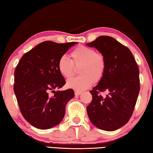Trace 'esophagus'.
<instances>
[{"mask_svg":"<svg viewBox=\"0 0 153 153\" xmlns=\"http://www.w3.org/2000/svg\"><path fill=\"white\" fill-rule=\"evenodd\" d=\"M81 93H82L81 91H78V90H76V91H75V95L78 96V95H79L80 94H81Z\"/></svg>","mask_w":153,"mask_h":153,"instance_id":"esophagus-1","label":"esophagus"}]
</instances>
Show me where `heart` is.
Listing matches in <instances>:
<instances>
[{
    "instance_id": "obj_1",
    "label": "heart",
    "mask_w": 153,
    "mask_h": 153,
    "mask_svg": "<svg viewBox=\"0 0 153 153\" xmlns=\"http://www.w3.org/2000/svg\"><path fill=\"white\" fill-rule=\"evenodd\" d=\"M70 56L71 60L62 56L57 63L59 71L66 79L74 76V65H81L79 73L82 75L67 82V86L69 88L78 91L86 90L104 77L107 69V60L104 54L96 52L88 46L79 45L71 52Z\"/></svg>"
}]
</instances>
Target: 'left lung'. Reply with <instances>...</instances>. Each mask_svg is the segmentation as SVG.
<instances>
[{
  "instance_id": "left-lung-1",
  "label": "left lung",
  "mask_w": 153,
  "mask_h": 153,
  "mask_svg": "<svg viewBox=\"0 0 153 153\" xmlns=\"http://www.w3.org/2000/svg\"><path fill=\"white\" fill-rule=\"evenodd\" d=\"M104 54L107 69L104 77L90 90L92 100L86 109L93 125L114 131L128 122L140 91L139 68L130 50L115 38L101 36L87 44ZM109 94L103 97L101 93Z\"/></svg>"
}]
</instances>
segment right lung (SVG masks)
Here are the masks:
<instances>
[{
    "label": "right lung",
    "instance_id": "obj_1",
    "mask_svg": "<svg viewBox=\"0 0 153 153\" xmlns=\"http://www.w3.org/2000/svg\"><path fill=\"white\" fill-rule=\"evenodd\" d=\"M76 44L41 42L25 53L15 68L13 90L20 111L36 128L46 129L58 125L65 114L66 104L74 97L72 89H55L66 83L59 71V59Z\"/></svg>",
    "mask_w": 153,
    "mask_h": 153
}]
</instances>
